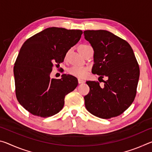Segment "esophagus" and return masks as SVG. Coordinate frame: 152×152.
Wrapping results in <instances>:
<instances>
[{
    "mask_svg": "<svg viewBox=\"0 0 152 152\" xmlns=\"http://www.w3.org/2000/svg\"><path fill=\"white\" fill-rule=\"evenodd\" d=\"M78 84H83V83H84V80H80V79H78Z\"/></svg>",
    "mask_w": 152,
    "mask_h": 152,
    "instance_id": "obj_1",
    "label": "esophagus"
}]
</instances>
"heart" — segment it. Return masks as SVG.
Wrapping results in <instances>:
<instances>
[{
  "label": "heart",
  "instance_id": "1",
  "mask_svg": "<svg viewBox=\"0 0 152 152\" xmlns=\"http://www.w3.org/2000/svg\"><path fill=\"white\" fill-rule=\"evenodd\" d=\"M90 48H91V46L88 45L81 44L78 47V51L82 56H84L86 52V51L88 50V49ZM69 53H70V51L67 52L66 55V59L68 58ZM88 72L89 69L88 68H78V67H72V68H69L68 70V72L70 75L80 79L86 78V76L88 75Z\"/></svg>",
  "mask_w": 152,
  "mask_h": 152
}]
</instances>
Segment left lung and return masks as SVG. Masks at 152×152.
Instances as JSON below:
<instances>
[{
	"label": "left lung",
	"mask_w": 152,
	"mask_h": 152,
	"mask_svg": "<svg viewBox=\"0 0 152 152\" xmlns=\"http://www.w3.org/2000/svg\"><path fill=\"white\" fill-rule=\"evenodd\" d=\"M85 39L94 50L92 74L103 81H87L89 93L84 96L88 111L101 119L121 115L132 104L137 93L140 67L132 47L113 33L105 30H86Z\"/></svg>",
	"instance_id": "8db88e82"
}]
</instances>
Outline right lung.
<instances>
[{
    "instance_id": "right-lung-1",
    "label": "right lung",
    "mask_w": 152,
    "mask_h": 152,
    "mask_svg": "<svg viewBox=\"0 0 152 152\" xmlns=\"http://www.w3.org/2000/svg\"><path fill=\"white\" fill-rule=\"evenodd\" d=\"M81 30L50 27L25 41L14 66L15 94L20 104L35 116L49 117L62 109L64 98L78 86L76 78L63 74L51 79L53 66L78 42Z\"/></svg>"
}]
</instances>
